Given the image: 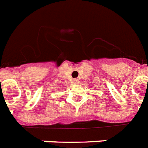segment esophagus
Wrapping results in <instances>:
<instances>
[{
    "label": "esophagus",
    "instance_id": "34e87169",
    "mask_svg": "<svg viewBox=\"0 0 148 148\" xmlns=\"http://www.w3.org/2000/svg\"><path fill=\"white\" fill-rule=\"evenodd\" d=\"M73 83H74V84H78V83H79L78 79H77V78L74 79V80H73Z\"/></svg>",
    "mask_w": 148,
    "mask_h": 148
}]
</instances>
